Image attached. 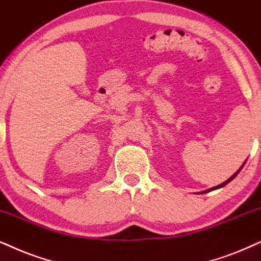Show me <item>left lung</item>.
Listing matches in <instances>:
<instances>
[{
	"label": "left lung",
	"instance_id": "obj_1",
	"mask_svg": "<svg viewBox=\"0 0 261 261\" xmlns=\"http://www.w3.org/2000/svg\"><path fill=\"white\" fill-rule=\"evenodd\" d=\"M245 164H246V161H245V163H243V164H242V166H241V167H240V169H239V170H237V171H236V172H235V173H233V174H232V176L229 178V179H226V180H225V182H223L222 184H219V186H217V187L210 188V189H207V190L200 191V194H206V193H210V191H212V190H216V189H220V188L225 187L227 183H230V182H231V180L233 179V178H235V177L237 176V174H239V173H240V171H241V170H242V167H243V166H245Z\"/></svg>",
	"mask_w": 261,
	"mask_h": 261
}]
</instances>
